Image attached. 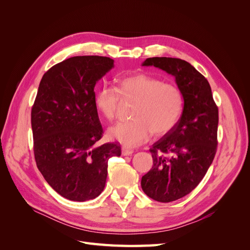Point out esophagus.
Segmentation results:
<instances>
[{
	"mask_svg": "<svg viewBox=\"0 0 250 250\" xmlns=\"http://www.w3.org/2000/svg\"><path fill=\"white\" fill-rule=\"evenodd\" d=\"M133 153V151L130 150V149H127L125 147L122 148V155L124 156H128V155H131Z\"/></svg>",
	"mask_w": 250,
	"mask_h": 250,
	"instance_id": "1",
	"label": "esophagus"
}]
</instances>
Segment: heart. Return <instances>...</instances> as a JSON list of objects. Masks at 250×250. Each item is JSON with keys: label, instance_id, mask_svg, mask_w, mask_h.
I'll return each instance as SVG.
<instances>
[{"label": "heart", "instance_id": "obj_1", "mask_svg": "<svg viewBox=\"0 0 250 250\" xmlns=\"http://www.w3.org/2000/svg\"><path fill=\"white\" fill-rule=\"evenodd\" d=\"M134 100L129 122L111 127L107 134L125 147H138L153 133L161 137L170 132L184 110V95L172 83H165L147 74H133L121 78L118 87L104 86L95 96V104L108 121L117 117L120 100Z\"/></svg>", "mask_w": 250, "mask_h": 250}]
</instances>
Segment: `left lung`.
<instances>
[{
	"label": "left lung",
	"instance_id": "obj_1",
	"mask_svg": "<svg viewBox=\"0 0 250 250\" xmlns=\"http://www.w3.org/2000/svg\"><path fill=\"white\" fill-rule=\"evenodd\" d=\"M142 65L155 66L172 75L184 95L181 117L170 132L152 145L153 166L141 181L150 198L171 202L191 193L214 161L218 107L208 81L186 60L152 57Z\"/></svg>",
	"mask_w": 250,
	"mask_h": 250
}]
</instances>
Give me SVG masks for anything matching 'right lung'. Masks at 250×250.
Returning a JSON list of instances; mask_svg holds the SVG:
<instances>
[{"label": "right lung", "mask_w": 250, "mask_h": 250, "mask_svg": "<svg viewBox=\"0 0 250 250\" xmlns=\"http://www.w3.org/2000/svg\"><path fill=\"white\" fill-rule=\"evenodd\" d=\"M112 67L109 57H71L44 73L37 90L31 111L36 166L52 188L72 201L98 197L108 160L121 155L115 143L95 145L103 129L94 88Z\"/></svg>", "instance_id": "add662e5"}]
</instances>
